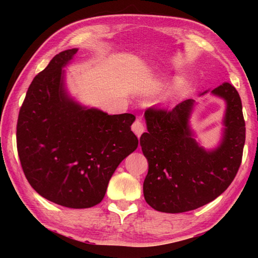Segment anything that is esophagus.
Masks as SVG:
<instances>
[{
	"mask_svg": "<svg viewBox=\"0 0 258 258\" xmlns=\"http://www.w3.org/2000/svg\"><path fill=\"white\" fill-rule=\"evenodd\" d=\"M132 131L136 134V136H138V138H140V136L143 134L145 128H144V125H143V123H142L141 119H136L135 122L133 123Z\"/></svg>",
	"mask_w": 258,
	"mask_h": 258,
	"instance_id": "1",
	"label": "esophagus"
}]
</instances>
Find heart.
<instances>
[{"instance_id":"b5f03b06","label":"heart","mask_w":258,"mask_h":258,"mask_svg":"<svg viewBox=\"0 0 258 258\" xmlns=\"http://www.w3.org/2000/svg\"><path fill=\"white\" fill-rule=\"evenodd\" d=\"M182 87H183V82L182 81H175L174 83L172 84V86L169 87V90L164 93V94L161 96L160 101L163 102V103L167 102L169 98H171L175 94V93H177L180 89H182Z\"/></svg>"}]
</instances>
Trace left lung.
<instances>
[{"label":"left lung","mask_w":258,"mask_h":258,"mask_svg":"<svg viewBox=\"0 0 258 258\" xmlns=\"http://www.w3.org/2000/svg\"><path fill=\"white\" fill-rule=\"evenodd\" d=\"M211 93L226 102L223 139L212 151L200 146L189 127L194 100L179 103L171 111L146 109L147 133L140 139L149 162L143 193L147 204L158 212L196 210L220 196L238 172L245 144L242 101L227 82Z\"/></svg>","instance_id":"1"}]
</instances>
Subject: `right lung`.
Wrapping results in <instances>:
<instances>
[{
    "label": "right lung",
    "instance_id": "add662e5",
    "mask_svg": "<svg viewBox=\"0 0 258 258\" xmlns=\"http://www.w3.org/2000/svg\"><path fill=\"white\" fill-rule=\"evenodd\" d=\"M76 53H58L32 81L16 143L25 177L38 194L65 207L89 208L104 199L115 169L139 140L131 131L133 114L108 115L70 97L63 68Z\"/></svg>",
    "mask_w": 258,
    "mask_h": 258
}]
</instances>
